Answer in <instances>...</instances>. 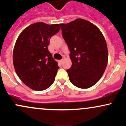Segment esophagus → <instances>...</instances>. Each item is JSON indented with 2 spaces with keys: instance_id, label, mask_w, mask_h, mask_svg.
<instances>
[{
  "instance_id": "1",
  "label": "esophagus",
  "mask_w": 126,
  "mask_h": 126,
  "mask_svg": "<svg viewBox=\"0 0 126 126\" xmlns=\"http://www.w3.org/2000/svg\"><path fill=\"white\" fill-rule=\"evenodd\" d=\"M63 60H59V63H60V64H62V63H63Z\"/></svg>"
}]
</instances>
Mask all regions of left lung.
Segmentation results:
<instances>
[{"label":"left lung","instance_id":"8db88e82","mask_svg":"<svg viewBox=\"0 0 126 126\" xmlns=\"http://www.w3.org/2000/svg\"><path fill=\"white\" fill-rule=\"evenodd\" d=\"M60 25L70 51L72 66L67 70L70 82L80 88L93 86L101 78L108 61L103 34L94 24L82 18Z\"/></svg>","mask_w":126,"mask_h":126}]
</instances>
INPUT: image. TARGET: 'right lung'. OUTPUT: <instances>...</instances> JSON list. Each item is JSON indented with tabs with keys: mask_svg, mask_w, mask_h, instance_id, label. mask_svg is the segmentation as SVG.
<instances>
[{
	"mask_svg": "<svg viewBox=\"0 0 126 126\" xmlns=\"http://www.w3.org/2000/svg\"><path fill=\"white\" fill-rule=\"evenodd\" d=\"M60 29L59 24L38 22L24 29L16 39L13 64L25 85L42 91L53 84L59 67L48 49L49 39Z\"/></svg>",
	"mask_w": 126,
	"mask_h": 126,
	"instance_id": "add662e5",
	"label": "right lung"
}]
</instances>
